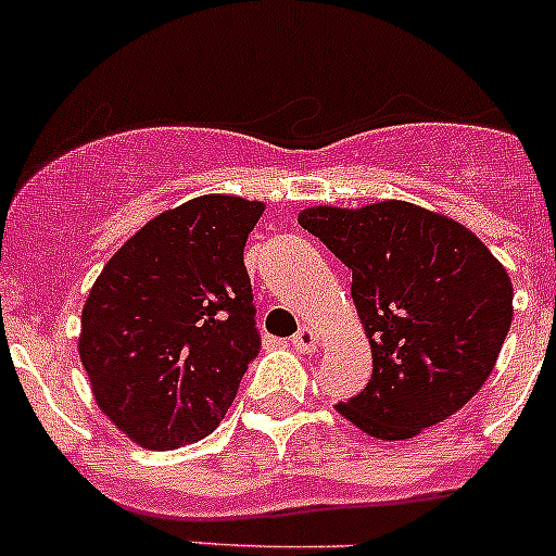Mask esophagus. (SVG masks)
<instances>
[{"instance_id": "obj_1", "label": "esophagus", "mask_w": 556, "mask_h": 556, "mask_svg": "<svg viewBox=\"0 0 556 556\" xmlns=\"http://www.w3.org/2000/svg\"><path fill=\"white\" fill-rule=\"evenodd\" d=\"M293 350L295 352H314L317 350V333L312 328H301L293 336Z\"/></svg>"}]
</instances>
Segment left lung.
<instances>
[{
    "label": "left lung",
    "mask_w": 556,
    "mask_h": 556,
    "mask_svg": "<svg viewBox=\"0 0 556 556\" xmlns=\"http://www.w3.org/2000/svg\"><path fill=\"white\" fill-rule=\"evenodd\" d=\"M352 271L374 371L336 412L363 433L403 441L452 417L495 368L514 288L479 237L406 201L299 215Z\"/></svg>",
    "instance_id": "1"
}]
</instances>
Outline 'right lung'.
Wrapping results in <instances>:
<instances>
[{"mask_svg": "<svg viewBox=\"0 0 556 556\" xmlns=\"http://www.w3.org/2000/svg\"><path fill=\"white\" fill-rule=\"evenodd\" d=\"M261 201L199 195L139 228L83 306L99 408L144 450L210 435L261 350L244 244Z\"/></svg>", "mask_w": 556, "mask_h": 556, "instance_id": "add662e5", "label": "right lung"}]
</instances>
